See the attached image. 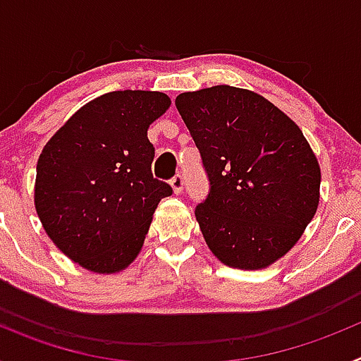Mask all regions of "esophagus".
Segmentation results:
<instances>
[{"label": "esophagus", "instance_id": "esophagus-1", "mask_svg": "<svg viewBox=\"0 0 361 361\" xmlns=\"http://www.w3.org/2000/svg\"><path fill=\"white\" fill-rule=\"evenodd\" d=\"M170 184H171V190H173L175 195H180V193H183V184H184L183 175L180 173L175 175V177L170 180Z\"/></svg>", "mask_w": 361, "mask_h": 361}]
</instances>
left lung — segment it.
Here are the masks:
<instances>
[{"label":"left lung","instance_id":"left-lung-1","mask_svg":"<svg viewBox=\"0 0 361 361\" xmlns=\"http://www.w3.org/2000/svg\"><path fill=\"white\" fill-rule=\"evenodd\" d=\"M209 178L195 209L220 262L266 269L291 250L320 202V164L302 130L266 97L216 85L177 95Z\"/></svg>","mask_w":361,"mask_h":361}]
</instances>
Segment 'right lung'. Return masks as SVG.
<instances>
[{"label":"right lung","mask_w":361,"mask_h":361,"mask_svg":"<svg viewBox=\"0 0 361 361\" xmlns=\"http://www.w3.org/2000/svg\"><path fill=\"white\" fill-rule=\"evenodd\" d=\"M162 92H108L79 108L39 155L34 204L50 240L99 275L126 269L171 186L152 175L149 124L170 108Z\"/></svg>","instance_id":"1"}]
</instances>
